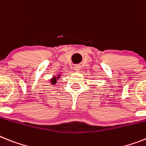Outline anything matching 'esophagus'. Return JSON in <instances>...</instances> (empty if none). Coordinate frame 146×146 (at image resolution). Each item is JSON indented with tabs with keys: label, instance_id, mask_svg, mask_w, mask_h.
Instances as JSON below:
<instances>
[{
	"label": "esophagus",
	"instance_id": "34e87169",
	"mask_svg": "<svg viewBox=\"0 0 146 146\" xmlns=\"http://www.w3.org/2000/svg\"><path fill=\"white\" fill-rule=\"evenodd\" d=\"M80 66L79 65H75L74 66V70L75 71H79V70H80Z\"/></svg>",
	"mask_w": 146,
	"mask_h": 146
}]
</instances>
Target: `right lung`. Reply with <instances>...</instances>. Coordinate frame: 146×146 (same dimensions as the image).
I'll use <instances>...</instances> for the list:
<instances>
[{"instance_id": "right-lung-1", "label": "right lung", "mask_w": 146, "mask_h": 146, "mask_svg": "<svg viewBox=\"0 0 146 146\" xmlns=\"http://www.w3.org/2000/svg\"><path fill=\"white\" fill-rule=\"evenodd\" d=\"M59 76H60V75H58V76L57 77H54V78H52V79L50 80L51 81L50 82L52 83V84H55L56 82H57V79H59Z\"/></svg>"}]
</instances>
